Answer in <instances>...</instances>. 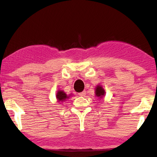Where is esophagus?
<instances>
[{
	"label": "esophagus",
	"instance_id": "esophagus-1",
	"mask_svg": "<svg viewBox=\"0 0 157 157\" xmlns=\"http://www.w3.org/2000/svg\"><path fill=\"white\" fill-rule=\"evenodd\" d=\"M86 91H83L82 92H81V93H79V96H81V97H84V96H85V95H86Z\"/></svg>",
	"mask_w": 157,
	"mask_h": 157
}]
</instances>
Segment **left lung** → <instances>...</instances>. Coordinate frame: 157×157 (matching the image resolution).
Listing matches in <instances>:
<instances>
[{
	"instance_id": "obj_1",
	"label": "left lung",
	"mask_w": 157,
	"mask_h": 157,
	"mask_svg": "<svg viewBox=\"0 0 157 157\" xmlns=\"http://www.w3.org/2000/svg\"><path fill=\"white\" fill-rule=\"evenodd\" d=\"M95 96L98 98V99L101 100L102 98H103V97L105 95V89H103L102 86H101L100 84H98L95 86Z\"/></svg>"
}]
</instances>
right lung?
I'll return each mask as SVG.
<instances>
[{
	"label": "right lung",
	"instance_id": "add662e5",
	"mask_svg": "<svg viewBox=\"0 0 157 157\" xmlns=\"http://www.w3.org/2000/svg\"><path fill=\"white\" fill-rule=\"evenodd\" d=\"M70 96H71V94L68 95L64 91H62V90H58L56 94V98L58 102H64L66 100L68 99Z\"/></svg>",
	"mask_w": 157,
	"mask_h": 157
}]
</instances>
